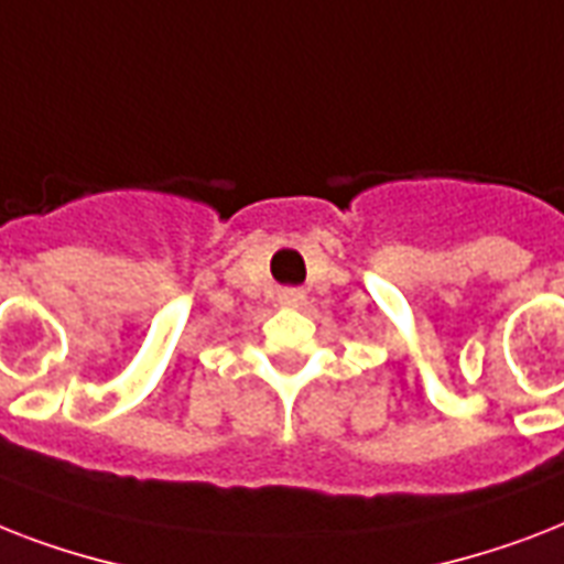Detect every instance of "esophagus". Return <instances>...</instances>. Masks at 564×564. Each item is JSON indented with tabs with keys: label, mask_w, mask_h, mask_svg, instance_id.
I'll return each instance as SVG.
<instances>
[{
	"label": "esophagus",
	"mask_w": 564,
	"mask_h": 564,
	"mask_svg": "<svg viewBox=\"0 0 564 564\" xmlns=\"http://www.w3.org/2000/svg\"><path fill=\"white\" fill-rule=\"evenodd\" d=\"M278 301H281L283 307H301V304H304V292H301V290H281V292H278Z\"/></svg>",
	"instance_id": "1"
}]
</instances>
